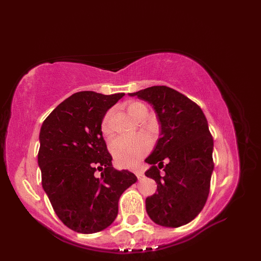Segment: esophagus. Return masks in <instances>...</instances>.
Masks as SVG:
<instances>
[{"mask_svg": "<svg viewBox=\"0 0 261 261\" xmlns=\"http://www.w3.org/2000/svg\"><path fill=\"white\" fill-rule=\"evenodd\" d=\"M134 173H135V175H136V176H138V179H139L140 181H141V180L143 179V177L145 176V175H144V173H143V172H141L140 170H136Z\"/></svg>", "mask_w": 261, "mask_h": 261, "instance_id": "1", "label": "esophagus"}]
</instances>
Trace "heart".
I'll return each instance as SVG.
<instances>
[{
  "label": "heart",
  "mask_w": 261,
  "mask_h": 261,
  "mask_svg": "<svg viewBox=\"0 0 261 261\" xmlns=\"http://www.w3.org/2000/svg\"><path fill=\"white\" fill-rule=\"evenodd\" d=\"M146 107L139 101H130L127 105V111L133 117L138 118L142 110ZM112 112L106 113L101 120V132L105 135H110L111 129ZM111 153L119 166L131 167L135 165L150 149V139L146 134H138L132 136L120 135L115 138L110 144Z\"/></svg>",
  "instance_id": "obj_1"
}]
</instances>
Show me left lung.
I'll use <instances>...</instances> for the list:
<instances>
[{
  "mask_svg": "<svg viewBox=\"0 0 261 261\" xmlns=\"http://www.w3.org/2000/svg\"><path fill=\"white\" fill-rule=\"evenodd\" d=\"M129 95L152 105L161 125V138L145 160L152 165L145 175L158 184V193L146 199L147 214L162 226L187 224L203 210L210 194L214 141L206 117L196 102L165 86Z\"/></svg>",
  "mask_w": 261,
  "mask_h": 261,
  "instance_id": "8db88e82",
  "label": "left lung"
}]
</instances>
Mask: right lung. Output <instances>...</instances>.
<instances>
[{
  "mask_svg": "<svg viewBox=\"0 0 261 261\" xmlns=\"http://www.w3.org/2000/svg\"><path fill=\"white\" fill-rule=\"evenodd\" d=\"M125 93L73 94L45 118L40 130L38 164L42 187L58 218L81 234L107 228L118 214V200L138 181L112 166L101 120ZM101 176H94L95 170Z\"/></svg>",
  "mask_w": 261,
  "mask_h": 261,
  "instance_id": "1",
  "label": "right lung"
}]
</instances>
